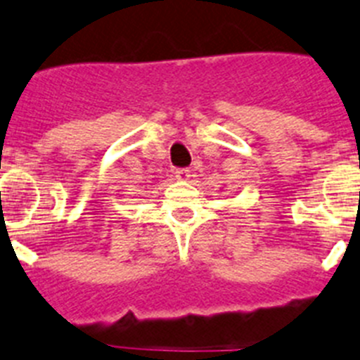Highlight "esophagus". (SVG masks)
Instances as JSON below:
<instances>
[{"label":"esophagus","mask_w":360,"mask_h":360,"mask_svg":"<svg viewBox=\"0 0 360 360\" xmlns=\"http://www.w3.org/2000/svg\"><path fill=\"white\" fill-rule=\"evenodd\" d=\"M174 174H176L178 180H182V182H187V180L191 178V171L186 169V167H182V169H176V173Z\"/></svg>","instance_id":"1"}]
</instances>
